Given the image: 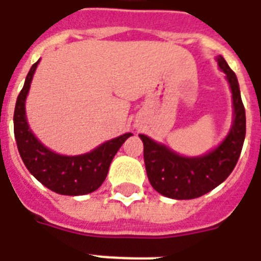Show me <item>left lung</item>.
I'll return each mask as SVG.
<instances>
[{
	"mask_svg": "<svg viewBox=\"0 0 261 261\" xmlns=\"http://www.w3.org/2000/svg\"><path fill=\"white\" fill-rule=\"evenodd\" d=\"M219 67L226 75L233 99V124L229 134L205 155L182 156L165 145L141 134L146 173L151 186L162 196L174 200H192L206 194L225 181L233 171L245 139V109L240 87L222 56Z\"/></svg>",
	"mask_w": 261,
	"mask_h": 261,
	"instance_id": "8db88e82",
	"label": "left lung"
}]
</instances>
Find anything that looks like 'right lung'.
I'll return each mask as SVG.
<instances>
[{"label":"right lung","instance_id":"obj_1","mask_svg":"<svg viewBox=\"0 0 261 261\" xmlns=\"http://www.w3.org/2000/svg\"><path fill=\"white\" fill-rule=\"evenodd\" d=\"M39 61L28 72L14 109V137L22 162L29 173L52 192L64 196H83L95 192L105 182L116 151L133 134L127 133L114 138L82 155H60L45 147L31 131L25 115V100Z\"/></svg>","mask_w":261,"mask_h":261}]
</instances>
